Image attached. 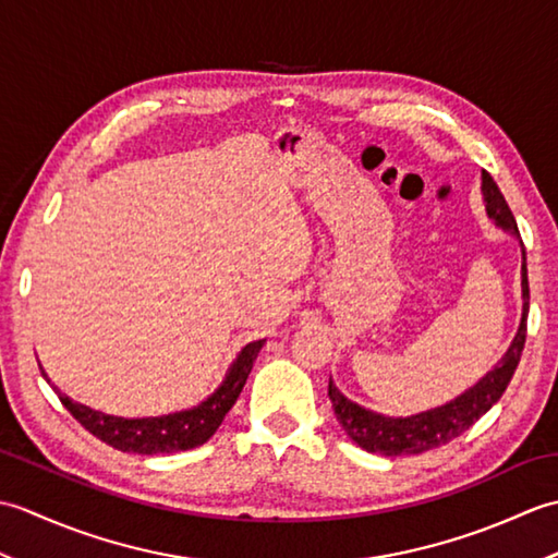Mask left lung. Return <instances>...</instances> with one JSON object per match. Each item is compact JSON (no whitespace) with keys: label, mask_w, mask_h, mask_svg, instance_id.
Instances as JSON below:
<instances>
[{"label":"left lung","mask_w":558,"mask_h":558,"mask_svg":"<svg viewBox=\"0 0 558 558\" xmlns=\"http://www.w3.org/2000/svg\"><path fill=\"white\" fill-rule=\"evenodd\" d=\"M482 194L484 206H487L489 218L504 228L506 232L518 234V225L511 208H508L501 189L496 186L492 174L482 170ZM525 258V252H523ZM523 322H520L518 333L511 342V348L504 354V360L494 366V372L482 378L477 386L465 390L460 398L450 400L448 405H441L429 412L412 414V417H384L372 410L360 408L357 402L348 400L340 390L328 381V398L333 402L336 417L342 429L360 448L369 453L381 456H417L424 450L441 448L448 441H453L465 429H470L484 412H487L496 400L504 396V390L511 384L520 354L525 348L527 336V306H530V288H527V266L523 260Z\"/></svg>","instance_id":"1"}]
</instances>
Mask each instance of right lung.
Here are the masks:
<instances>
[{
  "mask_svg": "<svg viewBox=\"0 0 558 558\" xmlns=\"http://www.w3.org/2000/svg\"><path fill=\"white\" fill-rule=\"evenodd\" d=\"M260 348H264V340L248 342V345L240 352L236 362L230 366L228 376H225V381L216 393L201 402V405L184 412L162 414V417L126 420V417H114V414H102L98 410H90L62 393H59V400H62V405L74 414V420L81 426H86L93 436H98L100 441H105L117 450H124V453H138V456L177 453V450H189L206 444L208 438L216 434V429L225 420V414L230 412L234 400L240 398L242 388L246 384V376L252 372L254 360ZM47 381H50V378H47Z\"/></svg>",
  "mask_w": 558,
  "mask_h": 558,
  "instance_id": "add662e5",
  "label": "right lung"
}]
</instances>
